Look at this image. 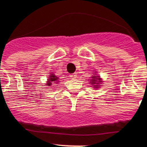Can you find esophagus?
I'll list each match as a JSON object with an SVG mask.
<instances>
[{
    "label": "esophagus",
    "instance_id": "obj_1",
    "mask_svg": "<svg viewBox=\"0 0 147 147\" xmlns=\"http://www.w3.org/2000/svg\"><path fill=\"white\" fill-rule=\"evenodd\" d=\"M70 77H71V78H77V74L76 73L71 74V75H70Z\"/></svg>",
    "mask_w": 147,
    "mask_h": 147
}]
</instances>
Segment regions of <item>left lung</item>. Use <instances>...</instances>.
<instances>
[{
    "label": "left lung",
    "instance_id": "1",
    "mask_svg": "<svg viewBox=\"0 0 147 147\" xmlns=\"http://www.w3.org/2000/svg\"><path fill=\"white\" fill-rule=\"evenodd\" d=\"M93 73L95 75H92V77L90 78L91 79H89L90 80L89 83H90V84L91 86H92V88H94V90L95 89L100 88L101 85L103 83V81H102V79L100 78V76H98L97 75L96 72H93Z\"/></svg>",
    "mask_w": 147,
    "mask_h": 147
}]
</instances>
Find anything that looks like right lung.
<instances>
[{
    "instance_id": "obj_1",
    "label": "right lung",
    "mask_w": 147,
    "mask_h": 147,
    "mask_svg": "<svg viewBox=\"0 0 147 147\" xmlns=\"http://www.w3.org/2000/svg\"><path fill=\"white\" fill-rule=\"evenodd\" d=\"M60 79H59V77H57V76H55V74L53 72H51L50 75H49V77L47 79L46 84H45V86H48V87H51L52 86L53 84L56 85L57 84H58L60 82Z\"/></svg>"
}]
</instances>
